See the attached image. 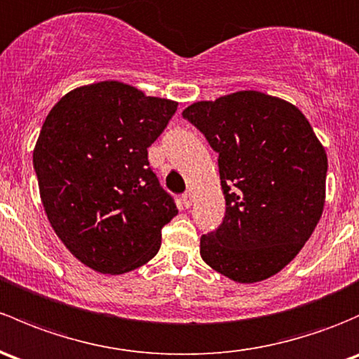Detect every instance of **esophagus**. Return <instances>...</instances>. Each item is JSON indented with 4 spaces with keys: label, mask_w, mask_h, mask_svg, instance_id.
I'll return each mask as SVG.
<instances>
[{
    "label": "esophagus",
    "mask_w": 359,
    "mask_h": 359,
    "mask_svg": "<svg viewBox=\"0 0 359 359\" xmlns=\"http://www.w3.org/2000/svg\"><path fill=\"white\" fill-rule=\"evenodd\" d=\"M182 205L186 208H191L192 206V192H184L182 194Z\"/></svg>",
    "instance_id": "1"
}]
</instances>
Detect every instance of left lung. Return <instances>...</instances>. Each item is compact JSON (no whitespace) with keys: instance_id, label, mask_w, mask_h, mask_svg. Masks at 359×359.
Instances as JSON below:
<instances>
[{"instance_id":"obj_1","label":"left lung","mask_w":359,"mask_h":359,"mask_svg":"<svg viewBox=\"0 0 359 359\" xmlns=\"http://www.w3.org/2000/svg\"><path fill=\"white\" fill-rule=\"evenodd\" d=\"M218 153L225 217L201 237L206 265L239 284L287 266L322 217L327 153L297 107L259 90L182 111Z\"/></svg>"}]
</instances>
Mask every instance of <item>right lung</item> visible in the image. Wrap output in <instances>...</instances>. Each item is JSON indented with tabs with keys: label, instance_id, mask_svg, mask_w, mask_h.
<instances>
[{
	"label": "right lung",
	"instance_id": "obj_1",
	"mask_svg": "<svg viewBox=\"0 0 359 359\" xmlns=\"http://www.w3.org/2000/svg\"><path fill=\"white\" fill-rule=\"evenodd\" d=\"M179 103L118 81L67 93L34 148L41 201L53 230L89 269L120 275L146 265L175 217L149 167L148 148Z\"/></svg>",
	"mask_w": 359,
	"mask_h": 359
}]
</instances>
